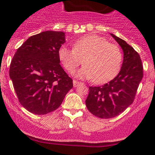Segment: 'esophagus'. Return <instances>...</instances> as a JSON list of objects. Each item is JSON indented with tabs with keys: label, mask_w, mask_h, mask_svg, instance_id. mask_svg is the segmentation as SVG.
I'll return each mask as SVG.
<instances>
[{
	"label": "esophagus",
	"mask_w": 155,
	"mask_h": 155,
	"mask_svg": "<svg viewBox=\"0 0 155 155\" xmlns=\"http://www.w3.org/2000/svg\"><path fill=\"white\" fill-rule=\"evenodd\" d=\"M80 84H81V83L80 81H75V80L73 81L74 87H77V86H78Z\"/></svg>",
	"instance_id": "34e87169"
}]
</instances>
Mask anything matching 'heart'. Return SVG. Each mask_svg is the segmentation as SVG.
Returning a JSON list of instances; mask_svg holds the SVG:
<instances>
[{"label": "heart", "mask_w": 155, "mask_h": 155, "mask_svg": "<svg viewBox=\"0 0 155 155\" xmlns=\"http://www.w3.org/2000/svg\"><path fill=\"white\" fill-rule=\"evenodd\" d=\"M59 60L66 71L72 74L84 62L78 77L92 79L102 84L118 73L122 63V52L116 45L109 43L98 35H87L75 41L73 49L61 46L58 50Z\"/></svg>", "instance_id": "heart-1"}]
</instances>
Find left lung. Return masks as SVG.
I'll return each instance as SVG.
<instances>
[{
	"label": "left lung",
	"instance_id": "obj_1",
	"mask_svg": "<svg viewBox=\"0 0 155 155\" xmlns=\"http://www.w3.org/2000/svg\"><path fill=\"white\" fill-rule=\"evenodd\" d=\"M111 35L124 51V62L120 73L102 86L89 87L85 101L90 113L102 119H110L121 114L134 102L143 78V65L137 52L124 39Z\"/></svg>",
	"mask_w": 155,
	"mask_h": 155
}]
</instances>
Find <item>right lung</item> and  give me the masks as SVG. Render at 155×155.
<instances>
[{
  "label": "right lung",
  "mask_w": 155,
  "mask_h": 155,
  "mask_svg": "<svg viewBox=\"0 0 155 155\" xmlns=\"http://www.w3.org/2000/svg\"><path fill=\"white\" fill-rule=\"evenodd\" d=\"M64 42L63 31H42L29 37L12 58L9 75L19 102L30 113L56 110L73 87L58 57Z\"/></svg>",
  "instance_id": "1"
}]
</instances>
